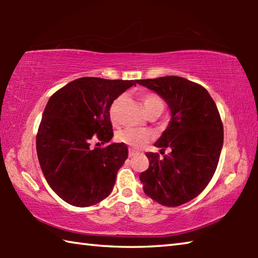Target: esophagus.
Returning a JSON list of instances; mask_svg holds the SVG:
<instances>
[{"mask_svg":"<svg viewBox=\"0 0 258 258\" xmlns=\"http://www.w3.org/2000/svg\"><path fill=\"white\" fill-rule=\"evenodd\" d=\"M138 154H139V152L133 150V149H130V150H128V157H133V156L138 155Z\"/></svg>","mask_w":258,"mask_h":258,"instance_id":"obj_1","label":"esophagus"}]
</instances>
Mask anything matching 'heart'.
<instances>
[{
    "instance_id": "1",
    "label": "heart",
    "mask_w": 258,
    "mask_h": 258,
    "mask_svg": "<svg viewBox=\"0 0 258 258\" xmlns=\"http://www.w3.org/2000/svg\"><path fill=\"white\" fill-rule=\"evenodd\" d=\"M142 103L145 107L146 112L151 111H160L163 112L164 110V102L161 101V99L154 93H146L142 95ZM124 97H118L115 99L111 103L110 108H109V116L112 123L117 121V113H118V109L120 107L121 102H123ZM151 139V133L145 130H137V128H126L120 131L117 134V140L119 142L125 143L135 149L141 148L145 143H147Z\"/></svg>"
}]
</instances>
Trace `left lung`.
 Segmentation results:
<instances>
[{
    "instance_id": "left-lung-1",
    "label": "left lung",
    "mask_w": 258,
    "mask_h": 258,
    "mask_svg": "<svg viewBox=\"0 0 258 258\" xmlns=\"http://www.w3.org/2000/svg\"><path fill=\"white\" fill-rule=\"evenodd\" d=\"M168 104L171 120L155 146L171 154L147 152L149 168L140 174L145 194L155 202L176 207L207 186L223 147V124L214 100L202 85L178 76L140 80Z\"/></svg>"
}]
</instances>
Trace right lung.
Here are the masks:
<instances>
[{
  "instance_id": "1",
  "label": "right lung",
  "mask_w": 258,
  "mask_h": 258,
  "mask_svg": "<svg viewBox=\"0 0 258 258\" xmlns=\"http://www.w3.org/2000/svg\"><path fill=\"white\" fill-rule=\"evenodd\" d=\"M138 81L82 77L68 83L46 103L36 138L41 169L51 189L64 202L89 207L111 194L118 169L127 159L124 143L106 148L113 137L109 108Z\"/></svg>"
}]
</instances>
